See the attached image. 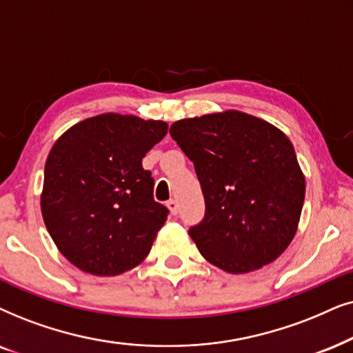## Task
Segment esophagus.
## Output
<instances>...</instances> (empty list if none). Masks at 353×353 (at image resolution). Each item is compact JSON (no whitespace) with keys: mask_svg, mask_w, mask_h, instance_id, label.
<instances>
[{"mask_svg":"<svg viewBox=\"0 0 353 353\" xmlns=\"http://www.w3.org/2000/svg\"><path fill=\"white\" fill-rule=\"evenodd\" d=\"M166 206H168L169 213H171V214H177V210H179V205H177L176 200H169L168 203H166Z\"/></svg>","mask_w":353,"mask_h":353,"instance_id":"1","label":"esophagus"}]
</instances>
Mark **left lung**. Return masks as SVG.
Wrapping results in <instances>:
<instances>
[{"instance_id":"obj_1","label":"left lung","mask_w":353,"mask_h":353,"mask_svg":"<svg viewBox=\"0 0 353 353\" xmlns=\"http://www.w3.org/2000/svg\"><path fill=\"white\" fill-rule=\"evenodd\" d=\"M169 134L194 163L205 196V218L189 231L201 256L243 274L283 255L305 200L288 135L236 110L176 121Z\"/></svg>"}]
</instances>
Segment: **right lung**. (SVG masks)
Returning a JSON list of instances; mask_svg holds the SVG:
<instances>
[{"mask_svg":"<svg viewBox=\"0 0 353 353\" xmlns=\"http://www.w3.org/2000/svg\"><path fill=\"white\" fill-rule=\"evenodd\" d=\"M168 132L164 121L105 112L65 130L45 163L41 214L58 250L93 276L140 265L168 219L153 200L142 158Z\"/></svg>","mask_w":353,"mask_h":353,"instance_id":"1","label":"right lung"}]
</instances>
